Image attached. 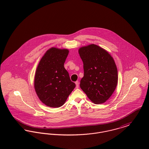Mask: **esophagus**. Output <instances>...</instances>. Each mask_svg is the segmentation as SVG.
Instances as JSON below:
<instances>
[{"label":"esophagus","instance_id":"esophagus-1","mask_svg":"<svg viewBox=\"0 0 149 149\" xmlns=\"http://www.w3.org/2000/svg\"><path fill=\"white\" fill-rule=\"evenodd\" d=\"M79 82L78 81H76L75 82V84H76V88H79Z\"/></svg>","mask_w":149,"mask_h":149}]
</instances>
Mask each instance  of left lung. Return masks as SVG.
<instances>
[{
    "label": "left lung",
    "instance_id": "obj_1",
    "mask_svg": "<svg viewBox=\"0 0 149 149\" xmlns=\"http://www.w3.org/2000/svg\"><path fill=\"white\" fill-rule=\"evenodd\" d=\"M78 52L84 69L81 89L94 103H104L112 95L118 83V71L113 58L94 44L79 48Z\"/></svg>",
    "mask_w": 149,
    "mask_h": 149
}]
</instances>
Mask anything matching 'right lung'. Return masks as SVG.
Instances as JSON below:
<instances>
[{
	"instance_id": "right-lung-1",
	"label": "right lung",
	"mask_w": 149,
	"mask_h": 149,
	"mask_svg": "<svg viewBox=\"0 0 149 149\" xmlns=\"http://www.w3.org/2000/svg\"><path fill=\"white\" fill-rule=\"evenodd\" d=\"M69 51L51 47L41 58L36 70L34 88L41 102L50 107L64 104L75 87L64 67Z\"/></svg>"
}]
</instances>
